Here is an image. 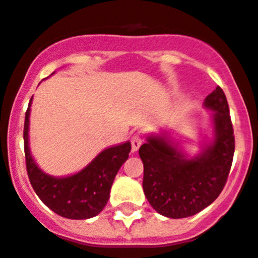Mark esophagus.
I'll list each match as a JSON object with an SVG mask.
<instances>
[{
  "instance_id": "obj_1",
  "label": "esophagus",
  "mask_w": 258,
  "mask_h": 258,
  "mask_svg": "<svg viewBox=\"0 0 258 258\" xmlns=\"http://www.w3.org/2000/svg\"><path fill=\"white\" fill-rule=\"evenodd\" d=\"M142 134L141 133H134L131 138V143H132V151L136 152L137 150L140 149V146L142 145Z\"/></svg>"
}]
</instances>
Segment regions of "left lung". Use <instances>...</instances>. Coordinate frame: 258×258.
<instances>
[{
    "label": "left lung",
    "instance_id": "8db88e82",
    "mask_svg": "<svg viewBox=\"0 0 258 258\" xmlns=\"http://www.w3.org/2000/svg\"><path fill=\"white\" fill-rule=\"evenodd\" d=\"M206 106L214 111L216 138L200 156L187 160L161 137H150L140 147L143 161V191L160 214L184 218L208 207L226 184L235 137L226 95L217 86L206 98Z\"/></svg>",
    "mask_w": 258,
    "mask_h": 258
}]
</instances>
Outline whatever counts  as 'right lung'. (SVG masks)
<instances>
[{"instance_id": "obj_1", "label": "right lung", "mask_w": 258, "mask_h": 258, "mask_svg": "<svg viewBox=\"0 0 258 258\" xmlns=\"http://www.w3.org/2000/svg\"><path fill=\"white\" fill-rule=\"evenodd\" d=\"M32 98L29 101L31 106ZM29 106L24 118V155L32 187L52 212L71 220H86L97 216L108 202L109 191L120 166L129 156L132 146L126 142L104 150L85 169L66 178H54L38 169L28 149Z\"/></svg>"}]
</instances>
